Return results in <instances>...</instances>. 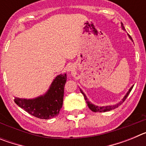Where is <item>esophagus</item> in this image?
<instances>
[{
  "instance_id": "esophagus-1",
  "label": "esophagus",
  "mask_w": 146,
  "mask_h": 146,
  "mask_svg": "<svg viewBox=\"0 0 146 146\" xmlns=\"http://www.w3.org/2000/svg\"><path fill=\"white\" fill-rule=\"evenodd\" d=\"M66 70L67 72H74V66L73 65H69V66H67L66 67Z\"/></svg>"
}]
</instances>
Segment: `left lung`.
<instances>
[{
    "mask_svg": "<svg viewBox=\"0 0 146 146\" xmlns=\"http://www.w3.org/2000/svg\"><path fill=\"white\" fill-rule=\"evenodd\" d=\"M121 28H122V30H123V31H126V29H125L124 26L123 25V23H121ZM129 38H130V39L133 42V40L131 39V37L129 35ZM134 86H131V88H129V90L128 91V92L126 93V95H125L124 96H123V98L122 99H121V101H120L119 102H118L117 104H113V105H108V106H97V105H95V104H92V103L91 102H89V100L88 99L87 96H86V94H84V92L82 91V89H80V92L82 93V95H83V96H84L85 99H86V103H87L88 104V108H90V110H92L93 112H95V113H97V112H99V113H102V112H107V111H110V110H114L115 109V108H118V106H120L122 103L123 102L125 101V99L127 98V96H129V93L131 92V89H132V88H133Z\"/></svg>",
    "mask_w": 146,
    "mask_h": 146,
    "instance_id": "1",
    "label": "left lung"
}]
</instances>
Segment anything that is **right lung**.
I'll use <instances>...</instances> for the list:
<instances>
[{
  "mask_svg": "<svg viewBox=\"0 0 146 146\" xmlns=\"http://www.w3.org/2000/svg\"><path fill=\"white\" fill-rule=\"evenodd\" d=\"M66 74L55 77L47 91L33 99L15 98V102L29 114L41 119H50L57 116L63 105L64 86Z\"/></svg>",
  "mask_w": 146,
  "mask_h": 146,
  "instance_id": "1",
  "label": "right lung"
}]
</instances>
